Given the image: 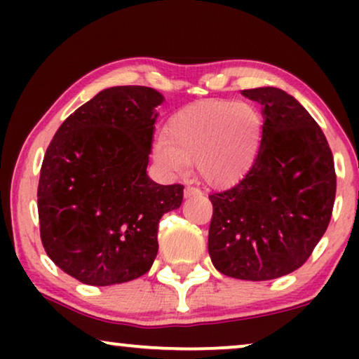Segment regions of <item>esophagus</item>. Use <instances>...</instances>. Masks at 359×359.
Returning <instances> with one entry per match:
<instances>
[{
  "label": "esophagus",
  "mask_w": 359,
  "mask_h": 359,
  "mask_svg": "<svg viewBox=\"0 0 359 359\" xmlns=\"http://www.w3.org/2000/svg\"><path fill=\"white\" fill-rule=\"evenodd\" d=\"M194 196H201V191L198 188H193V186L184 188V198H194Z\"/></svg>",
  "instance_id": "34e87169"
}]
</instances>
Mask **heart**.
Returning a JSON list of instances; mask_svg holds the SVG:
<instances>
[{"mask_svg":"<svg viewBox=\"0 0 359 359\" xmlns=\"http://www.w3.org/2000/svg\"><path fill=\"white\" fill-rule=\"evenodd\" d=\"M263 122L248 102H196L171 117L168 135L156 137L154 154L166 171L183 175L196 163L210 188H230L247 176L258 158Z\"/></svg>","mask_w":359,"mask_h":359,"instance_id":"1","label":"heart"}]
</instances>
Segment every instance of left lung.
<instances>
[{
    "instance_id": "obj_1",
    "label": "left lung",
    "mask_w": 359,
    "mask_h": 359,
    "mask_svg": "<svg viewBox=\"0 0 359 359\" xmlns=\"http://www.w3.org/2000/svg\"><path fill=\"white\" fill-rule=\"evenodd\" d=\"M242 95L262 104V145L238 184L209 196L208 250L225 276L268 281L301 268L320 242L337 176L325 135L296 97L273 86Z\"/></svg>"
}]
</instances>
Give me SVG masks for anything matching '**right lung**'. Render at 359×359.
I'll list each match as a JSON object with an SVG mask.
<instances>
[{"label": "right lung", "instance_id": "obj_1", "mask_svg": "<svg viewBox=\"0 0 359 359\" xmlns=\"http://www.w3.org/2000/svg\"><path fill=\"white\" fill-rule=\"evenodd\" d=\"M163 101L154 88H106L67 117L46 151L37 189L42 245L83 284L112 286L149 271L161 215L183 203V186L147 175Z\"/></svg>", "mask_w": 359, "mask_h": 359}]
</instances>
